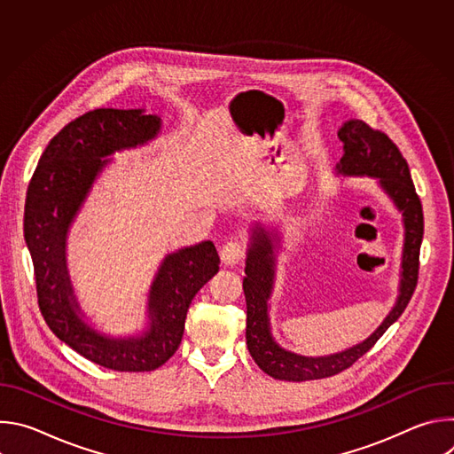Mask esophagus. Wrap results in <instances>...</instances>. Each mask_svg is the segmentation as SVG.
<instances>
[{
    "mask_svg": "<svg viewBox=\"0 0 454 454\" xmlns=\"http://www.w3.org/2000/svg\"><path fill=\"white\" fill-rule=\"evenodd\" d=\"M242 261V246L239 242H228L221 249V262L226 268H233Z\"/></svg>",
    "mask_w": 454,
    "mask_h": 454,
    "instance_id": "esophagus-1",
    "label": "esophagus"
}]
</instances>
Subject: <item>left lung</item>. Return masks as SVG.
<instances>
[{
	"label": "left lung",
	"mask_w": 454,
	"mask_h": 454,
	"mask_svg": "<svg viewBox=\"0 0 454 454\" xmlns=\"http://www.w3.org/2000/svg\"><path fill=\"white\" fill-rule=\"evenodd\" d=\"M343 142V156L336 165V174L345 177H373L377 184L392 200L395 208L403 214L404 244L401 261V280L395 305L392 307L380 325L361 343L331 356L309 357L280 347L270 323V300L275 287L277 261L280 249V237L275 230L254 226L249 235L246 251V268L242 289L246 296V343L253 361L268 375L280 380H312L336 375L352 366L363 354H366L375 341L394 325L404 312L417 287L419 278V253L424 235L422 205L415 192L406 160L397 145L384 133L375 131L363 120L350 118L338 131Z\"/></svg>",
	"instance_id": "left-lung-1"
}]
</instances>
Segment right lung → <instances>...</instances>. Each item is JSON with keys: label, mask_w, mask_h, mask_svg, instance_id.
<instances>
[{"label": "right lung", "mask_w": 454, "mask_h": 454, "mask_svg": "<svg viewBox=\"0 0 454 454\" xmlns=\"http://www.w3.org/2000/svg\"><path fill=\"white\" fill-rule=\"evenodd\" d=\"M160 131L161 118L145 109L90 111L50 140L27 192L25 240L41 314L60 341L116 372H151L174 356L193 296L221 262L210 240L168 253L151 284L140 334L114 338L86 321L67 264L70 228L111 156L147 145Z\"/></svg>", "instance_id": "obj_1"}]
</instances>
